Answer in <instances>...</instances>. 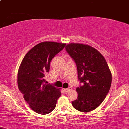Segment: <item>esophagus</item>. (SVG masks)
Masks as SVG:
<instances>
[{
	"label": "esophagus",
	"mask_w": 129,
	"mask_h": 129,
	"mask_svg": "<svg viewBox=\"0 0 129 129\" xmlns=\"http://www.w3.org/2000/svg\"><path fill=\"white\" fill-rule=\"evenodd\" d=\"M71 87H69V88H67V89H64V91L65 92H68V91H71Z\"/></svg>",
	"instance_id": "obj_1"
}]
</instances>
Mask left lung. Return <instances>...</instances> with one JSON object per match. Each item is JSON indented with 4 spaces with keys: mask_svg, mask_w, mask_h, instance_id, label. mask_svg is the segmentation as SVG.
<instances>
[{
    "mask_svg": "<svg viewBox=\"0 0 129 129\" xmlns=\"http://www.w3.org/2000/svg\"><path fill=\"white\" fill-rule=\"evenodd\" d=\"M66 50L77 66L82 86L76 88L78 98L72 102L74 109L83 112L92 111L101 104L109 91L112 74L104 57L92 46L72 43Z\"/></svg>",
    "mask_w": 129,
    "mask_h": 129,
    "instance_id": "left-lung-1",
    "label": "left lung"
}]
</instances>
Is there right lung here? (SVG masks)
I'll return each instance as SVG.
<instances>
[{
	"instance_id": "1",
	"label": "right lung",
	"mask_w": 129,
	"mask_h": 129,
	"mask_svg": "<svg viewBox=\"0 0 129 129\" xmlns=\"http://www.w3.org/2000/svg\"><path fill=\"white\" fill-rule=\"evenodd\" d=\"M66 43L55 42L40 43L28 51L19 66L17 74L18 89L30 108L39 114H49L55 109L61 96L60 89L45 84V74L50 63Z\"/></svg>"
}]
</instances>
